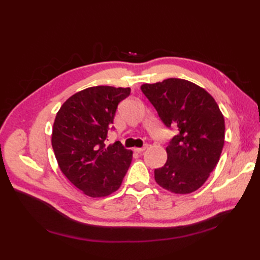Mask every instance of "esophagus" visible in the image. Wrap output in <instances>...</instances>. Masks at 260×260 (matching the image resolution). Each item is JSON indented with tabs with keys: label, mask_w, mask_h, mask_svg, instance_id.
I'll return each instance as SVG.
<instances>
[{
	"label": "esophagus",
	"mask_w": 260,
	"mask_h": 260,
	"mask_svg": "<svg viewBox=\"0 0 260 260\" xmlns=\"http://www.w3.org/2000/svg\"><path fill=\"white\" fill-rule=\"evenodd\" d=\"M146 148H147V145H144L143 147H135V152H137V153H142V152L145 151Z\"/></svg>",
	"instance_id": "34e87169"
}]
</instances>
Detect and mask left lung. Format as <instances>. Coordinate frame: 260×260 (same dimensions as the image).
<instances>
[{
  "mask_svg": "<svg viewBox=\"0 0 260 260\" xmlns=\"http://www.w3.org/2000/svg\"><path fill=\"white\" fill-rule=\"evenodd\" d=\"M167 128L177 136L166 147L167 161L155 169L157 184L176 194H188L206 182L224 144V118L210 94L178 78L141 85Z\"/></svg>",
  "mask_w": 260,
  "mask_h": 260,
  "instance_id": "left-lung-1",
  "label": "left lung"
}]
</instances>
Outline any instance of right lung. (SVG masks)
<instances>
[{"label":"right lung","mask_w":260,"mask_h":260,"mask_svg":"<svg viewBox=\"0 0 260 260\" xmlns=\"http://www.w3.org/2000/svg\"><path fill=\"white\" fill-rule=\"evenodd\" d=\"M130 88L98 85L77 92L59 108L52 146L62 174L91 198H104L120 187L132 151L119 142L106 147L118 104Z\"/></svg>","instance_id":"add662e5"}]
</instances>
